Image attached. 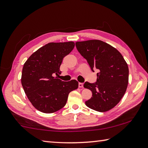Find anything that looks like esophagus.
I'll use <instances>...</instances> for the list:
<instances>
[{
	"label": "esophagus",
	"instance_id": "esophagus-1",
	"mask_svg": "<svg viewBox=\"0 0 148 148\" xmlns=\"http://www.w3.org/2000/svg\"><path fill=\"white\" fill-rule=\"evenodd\" d=\"M78 86H79V88H83V83H79V84H78Z\"/></svg>",
	"mask_w": 148,
	"mask_h": 148
}]
</instances>
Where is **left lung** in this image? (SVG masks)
Instances as JSON below:
<instances>
[{
	"label": "left lung",
	"instance_id": "8db88e82",
	"mask_svg": "<svg viewBox=\"0 0 148 148\" xmlns=\"http://www.w3.org/2000/svg\"><path fill=\"white\" fill-rule=\"evenodd\" d=\"M76 46L92 71L97 69L99 71L95 83L84 84L92 92L85 104L99 112L112 109L125 95L128 83L129 71L123 56L114 47L100 40L76 42Z\"/></svg>",
	"mask_w": 148,
	"mask_h": 148
}]
</instances>
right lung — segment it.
<instances>
[{
  "instance_id": "add662e5",
  "label": "right lung",
  "mask_w": 148,
  "mask_h": 148,
  "mask_svg": "<svg viewBox=\"0 0 148 148\" xmlns=\"http://www.w3.org/2000/svg\"><path fill=\"white\" fill-rule=\"evenodd\" d=\"M74 42H49L34 52L24 64L21 84L33 106L44 113H53L67 103L69 94L78 88L76 80L62 81L55 76L66 55L74 49Z\"/></svg>"
}]
</instances>
